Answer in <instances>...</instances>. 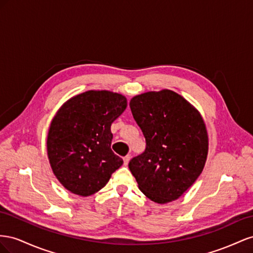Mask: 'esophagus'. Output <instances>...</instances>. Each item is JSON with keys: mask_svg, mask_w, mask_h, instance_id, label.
<instances>
[{"mask_svg": "<svg viewBox=\"0 0 253 253\" xmlns=\"http://www.w3.org/2000/svg\"><path fill=\"white\" fill-rule=\"evenodd\" d=\"M129 161H130V156H126V157L124 158V164L127 165V164L129 163Z\"/></svg>", "mask_w": 253, "mask_h": 253, "instance_id": "34e87169", "label": "esophagus"}]
</instances>
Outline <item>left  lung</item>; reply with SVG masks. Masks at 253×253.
<instances>
[{"label":"left lung","instance_id":"1","mask_svg":"<svg viewBox=\"0 0 253 253\" xmlns=\"http://www.w3.org/2000/svg\"><path fill=\"white\" fill-rule=\"evenodd\" d=\"M129 106L146 140L145 151L128 164L139 189L160 205L178 199L207 161L209 136L203 117L168 89L135 95Z\"/></svg>","mask_w":253,"mask_h":253}]
</instances>
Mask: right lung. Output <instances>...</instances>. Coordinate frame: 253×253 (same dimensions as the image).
<instances>
[{"instance_id":"right-lung-1","label":"right lung","mask_w":253,"mask_h":253,"mask_svg":"<svg viewBox=\"0 0 253 253\" xmlns=\"http://www.w3.org/2000/svg\"><path fill=\"white\" fill-rule=\"evenodd\" d=\"M126 107L127 98L120 93L89 90L59 108L48 128L46 150L64 189L90 196L102 190L123 164L111 150V124Z\"/></svg>"}]
</instances>
